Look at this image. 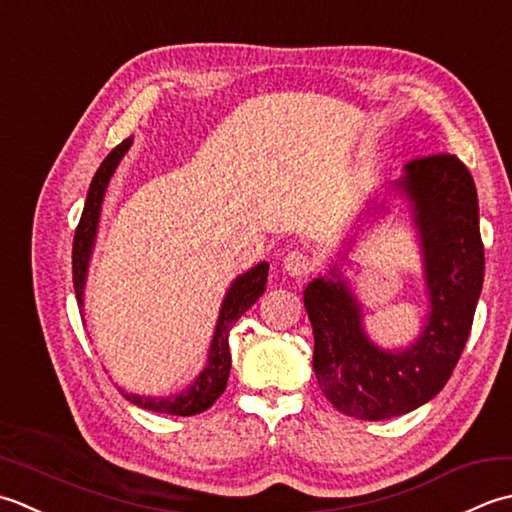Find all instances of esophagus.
<instances>
[{
  "mask_svg": "<svg viewBox=\"0 0 512 512\" xmlns=\"http://www.w3.org/2000/svg\"><path fill=\"white\" fill-rule=\"evenodd\" d=\"M283 267H285L289 276L302 278V276H307V274H311V271H314L316 263H314V258L307 256L305 252H298V249H294V252H289L285 256Z\"/></svg>",
  "mask_w": 512,
  "mask_h": 512,
  "instance_id": "obj_1",
  "label": "esophagus"
}]
</instances>
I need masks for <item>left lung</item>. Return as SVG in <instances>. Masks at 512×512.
I'll list each match as a JSON object with an SVG mask.
<instances>
[{"instance_id":"obj_1","label":"left lung","mask_w":512,"mask_h":512,"mask_svg":"<svg viewBox=\"0 0 512 512\" xmlns=\"http://www.w3.org/2000/svg\"><path fill=\"white\" fill-rule=\"evenodd\" d=\"M400 185L411 196L424 247L431 311L411 349L382 351L367 340L360 307L342 280L318 278L302 298L314 327V371L344 415L389 420L435 398L453 375L473 327L484 283L477 190L455 154L417 156Z\"/></svg>"}]
</instances>
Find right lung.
<instances>
[{
	"instance_id": "add662e5",
	"label": "right lung",
	"mask_w": 512,
	"mask_h": 512,
	"mask_svg": "<svg viewBox=\"0 0 512 512\" xmlns=\"http://www.w3.org/2000/svg\"><path fill=\"white\" fill-rule=\"evenodd\" d=\"M130 143L132 139L121 141L99 165L95 179L90 183L79 225L75 229V243H72V283H75L79 307L83 305V283H86V269H88V258L92 252V243H95L103 194H106L110 176L114 174V170H117L123 154L128 152ZM267 271H269V265L260 263L254 269H249L247 274L238 276L234 280L232 289L227 291V296L223 300L221 316H218V325H216L212 349H210V360H207V367L194 380L190 389L181 391L179 395H172V398H141V395L123 393L125 400L141 406V409H148L154 413H168V415H196V413H203L205 409H210V406L221 398V393L225 391L229 369H232L229 329H232L234 322L241 318L260 296H263L265 285H267Z\"/></svg>"
}]
</instances>
